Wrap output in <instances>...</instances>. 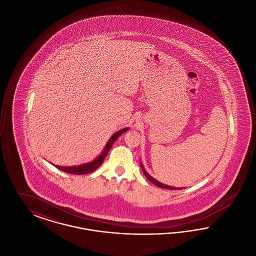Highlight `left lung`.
Segmentation results:
<instances>
[{"instance_id":"left-lung-1","label":"left lung","mask_w":256,"mask_h":256,"mask_svg":"<svg viewBox=\"0 0 256 256\" xmlns=\"http://www.w3.org/2000/svg\"><path fill=\"white\" fill-rule=\"evenodd\" d=\"M141 168H142V170L144 172V174L146 176V178H148L150 182L154 183V185H156V186H158V187H161V188L170 189V190H178V189H183V188H176V187H172V186H169V185H166V184H163V183L159 182H158L156 180H154L152 176H150L146 172V170L144 169V167H143V165H142V164H141Z\"/></svg>"}]
</instances>
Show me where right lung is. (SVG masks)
Masks as SVG:
<instances>
[{
  "mask_svg": "<svg viewBox=\"0 0 256 256\" xmlns=\"http://www.w3.org/2000/svg\"><path fill=\"white\" fill-rule=\"evenodd\" d=\"M128 130V128H122L120 130L119 132H117L116 134H113L111 137H110L108 144L104 146L102 152L98 156L97 158L94 159L93 161L91 162H88L86 164H82V165H78V166H70V167H63V166H56L58 169L63 170V172H69V174H89V172H92L93 170H96L97 168H98L104 160L106 158V156H108V152H110V148L112 145L114 144V142L118 139V137L124 134V132H126Z\"/></svg>",
  "mask_w": 256,
  "mask_h": 256,
  "instance_id": "add662e5",
  "label": "right lung"
}]
</instances>
